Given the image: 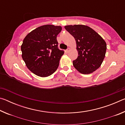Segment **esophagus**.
I'll use <instances>...</instances> for the list:
<instances>
[{"label":"esophagus","mask_w":125,"mask_h":125,"mask_svg":"<svg viewBox=\"0 0 125 125\" xmlns=\"http://www.w3.org/2000/svg\"><path fill=\"white\" fill-rule=\"evenodd\" d=\"M69 50H70V48H69L68 47V48L66 50V52H69Z\"/></svg>","instance_id":"esophagus-1"}]
</instances>
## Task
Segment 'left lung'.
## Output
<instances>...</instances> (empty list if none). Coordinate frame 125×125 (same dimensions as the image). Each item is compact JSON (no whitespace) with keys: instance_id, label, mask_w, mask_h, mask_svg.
I'll return each mask as SVG.
<instances>
[{"instance_id":"8db88e82","label":"left lung","mask_w":125,"mask_h":125,"mask_svg":"<svg viewBox=\"0 0 125 125\" xmlns=\"http://www.w3.org/2000/svg\"><path fill=\"white\" fill-rule=\"evenodd\" d=\"M64 28L74 37L77 43L78 56L73 61L75 68L84 74L92 73L98 69L106 51V43L103 38L85 25H67Z\"/></svg>"}]
</instances>
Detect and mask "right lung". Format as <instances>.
Wrapping results in <instances>:
<instances>
[{
    "instance_id": "obj_1",
    "label": "right lung",
    "mask_w": 125,
    "mask_h": 125,
    "mask_svg": "<svg viewBox=\"0 0 125 125\" xmlns=\"http://www.w3.org/2000/svg\"><path fill=\"white\" fill-rule=\"evenodd\" d=\"M60 26L46 25L37 27L26 35L21 50L22 58L30 71L41 77L52 74L58 68L64 51L58 47L57 36Z\"/></svg>"
}]
</instances>
